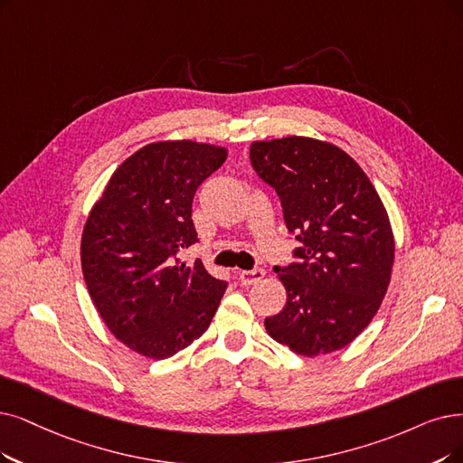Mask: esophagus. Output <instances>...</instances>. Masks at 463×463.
Segmentation results:
<instances>
[{"label":"esophagus","mask_w":463,"mask_h":463,"mask_svg":"<svg viewBox=\"0 0 463 463\" xmlns=\"http://www.w3.org/2000/svg\"><path fill=\"white\" fill-rule=\"evenodd\" d=\"M264 269L260 268H254V269H243L239 271V281H241V285L249 287V285H256L258 281L264 279Z\"/></svg>","instance_id":"1"}]
</instances>
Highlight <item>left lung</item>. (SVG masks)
Returning <instances> with one entry per match:
<instances>
[{
    "label": "left lung",
    "instance_id": "obj_1",
    "mask_svg": "<svg viewBox=\"0 0 463 463\" xmlns=\"http://www.w3.org/2000/svg\"><path fill=\"white\" fill-rule=\"evenodd\" d=\"M250 165L281 199L300 243L275 266L287 304L268 335L300 355L342 349L373 321L392 279L395 243L373 182L340 147L304 137L250 144Z\"/></svg>",
    "mask_w": 463,
    "mask_h": 463
}]
</instances>
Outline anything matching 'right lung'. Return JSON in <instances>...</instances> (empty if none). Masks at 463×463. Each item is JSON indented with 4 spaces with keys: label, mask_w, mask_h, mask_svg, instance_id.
<instances>
[{
    "label": "right lung",
    "mask_w": 463,
    "mask_h": 463,
    "mask_svg": "<svg viewBox=\"0 0 463 463\" xmlns=\"http://www.w3.org/2000/svg\"><path fill=\"white\" fill-rule=\"evenodd\" d=\"M228 152L194 140L147 144L125 159L92 207L81 268L112 335L137 354L167 359L205 332L228 281L178 252L197 243L192 203Z\"/></svg>",
    "instance_id": "obj_1"
}]
</instances>
